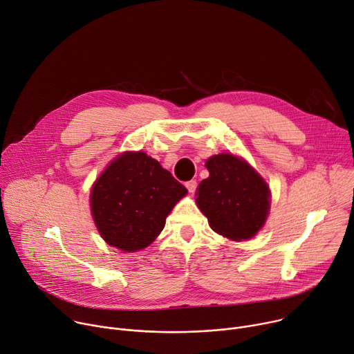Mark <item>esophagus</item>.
Masks as SVG:
<instances>
[{
    "mask_svg": "<svg viewBox=\"0 0 354 354\" xmlns=\"http://www.w3.org/2000/svg\"><path fill=\"white\" fill-rule=\"evenodd\" d=\"M186 187H187L190 194H195L196 187H198V182L196 180H189V182H186Z\"/></svg>",
    "mask_w": 354,
    "mask_h": 354,
    "instance_id": "esophagus-1",
    "label": "esophagus"
}]
</instances>
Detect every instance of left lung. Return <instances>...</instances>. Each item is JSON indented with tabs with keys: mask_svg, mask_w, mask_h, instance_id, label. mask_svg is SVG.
Listing matches in <instances>:
<instances>
[{
	"mask_svg": "<svg viewBox=\"0 0 354 354\" xmlns=\"http://www.w3.org/2000/svg\"><path fill=\"white\" fill-rule=\"evenodd\" d=\"M209 178L198 187L196 203L210 227L227 239H251L266 223L270 189L243 159L220 153L207 159Z\"/></svg>",
	"mask_w": 354,
	"mask_h": 354,
	"instance_id": "left-lung-1",
	"label": "left lung"
}]
</instances>
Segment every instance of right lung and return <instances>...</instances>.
Wrapping results in <instances>:
<instances>
[{
    "label": "right lung",
    "mask_w": 354,
    "mask_h": 354,
    "mask_svg": "<svg viewBox=\"0 0 354 354\" xmlns=\"http://www.w3.org/2000/svg\"><path fill=\"white\" fill-rule=\"evenodd\" d=\"M187 194L171 172L144 152H125L95 180L90 203L102 237L133 252L149 245Z\"/></svg>",
    "instance_id": "add662e5"
}]
</instances>
